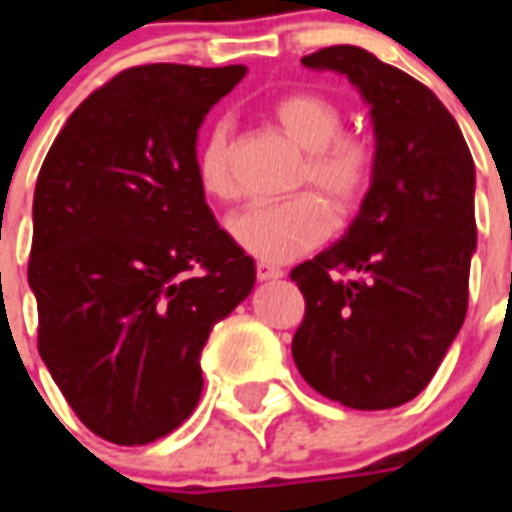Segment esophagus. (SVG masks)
Masks as SVG:
<instances>
[{
    "mask_svg": "<svg viewBox=\"0 0 512 512\" xmlns=\"http://www.w3.org/2000/svg\"><path fill=\"white\" fill-rule=\"evenodd\" d=\"M255 273H257V281H271V279H281V276H284V271H281V268H276V265H271V263H263V260L255 265Z\"/></svg>",
    "mask_w": 512,
    "mask_h": 512,
    "instance_id": "esophagus-1",
    "label": "esophagus"
}]
</instances>
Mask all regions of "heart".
I'll use <instances>...</instances> for the list:
<instances>
[{"instance_id": "1", "label": "heart", "mask_w": 512, "mask_h": 512, "mask_svg": "<svg viewBox=\"0 0 512 512\" xmlns=\"http://www.w3.org/2000/svg\"><path fill=\"white\" fill-rule=\"evenodd\" d=\"M268 116L305 151L295 188H313L337 215H350L372 188L377 170L372 140L361 132L345 130L340 103L313 90L284 92L268 106ZM193 170L207 199L228 204L239 196L228 124L209 127L193 156ZM316 193L303 191L279 204L244 209L228 223L231 236L249 255L271 263L295 260L311 252L332 233V212Z\"/></svg>"}]
</instances>
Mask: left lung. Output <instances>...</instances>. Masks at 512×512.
<instances>
[{
	"label": "left lung",
	"mask_w": 512,
	"mask_h": 512,
	"mask_svg": "<svg viewBox=\"0 0 512 512\" xmlns=\"http://www.w3.org/2000/svg\"><path fill=\"white\" fill-rule=\"evenodd\" d=\"M303 63L361 90L377 170L348 233L289 273L305 297L292 356L329 401L393 409L428 388L468 313L476 167L454 116L401 68L353 44Z\"/></svg>",
	"instance_id": "1"
}]
</instances>
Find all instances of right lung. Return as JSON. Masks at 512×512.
<instances>
[{"mask_svg":"<svg viewBox=\"0 0 512 512\" xmlns=\"http://www.w3.org/2000/svg\"><path fill=\"white\" fill-rule=\"evenodd\" d=\"M244 74L127 68L68 116L36 177L39 356L111 444H151L191 417L201 348L255 287L252 257L217 225L193 170L204 116Z\"/></svg>","mask_w":512,"mask_h":512,"instance_id":"obj_1","label":"right lung"}]
</instances>
